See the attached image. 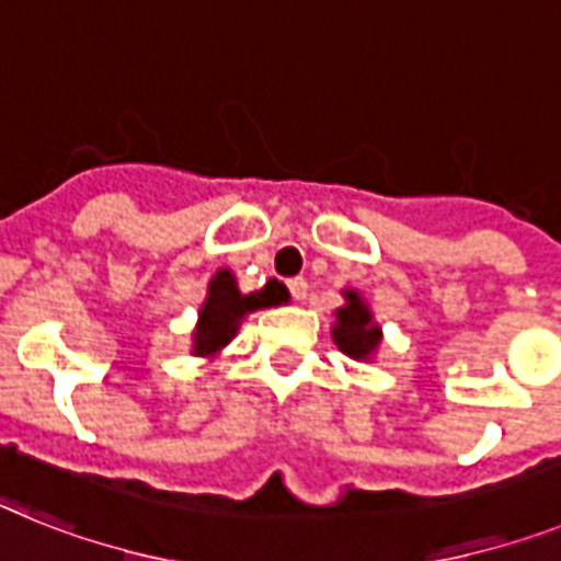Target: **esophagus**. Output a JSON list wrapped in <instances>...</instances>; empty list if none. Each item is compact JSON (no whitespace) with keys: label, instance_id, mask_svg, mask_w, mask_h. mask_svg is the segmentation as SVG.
<instances>
[{"label":"esophagus","instance_id":"34e87169","mask_svg":"<svg viewBox=\"0 0 561 561\" xmlns=\"http://www.w3.org/2000/svg\"><path fill=\"white\" fill-rule=\"evenodd\" d=\"M288 288L290 294H294V299H305V296H308V282H305L302 276H299V279H290Z\"/></svg>","mask_w":561,"mask_h":561}]
</instances>
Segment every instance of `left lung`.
I'll use <instances>...</instances> for the list:
<instances>
[{"label": "left lung", "mask_w": 561, "mask_h": 561, "mask_svg": "<svg viewBox=\"0 0 561 561\" xmlns=\"http://www.w3.org/2000/svg\"><path fill=\"white\" fill-rule=\"evenodd\" d=\"M342 299L345 305L333 310V317H336L331 328L333 342L353 362H374L385 339L382 324L376 322L368 299L356 288H342Z\"/></svg>", "instance_id": "1"}]
</instances>
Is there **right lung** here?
I'll use <instances>...</instances> for the list:
<instances>
[{
	"mask_svg": "<svg viewBox=\"0 0 561 561\" xmlns=\"http://www.w3.org/2000/svg\"><path fill=\"white\" fill-rule=\"evenodd\" d=\"M288 302V290L279 282H267L262 290L242 294L230 267H219L208 282V296L199 305V319L191 333V353L202 359H214L233 342L244 317L253 310Z\"/></svg>",
	"mask_w": 561,
	"mask_h": 561,
	"instance_id": "1",
	"label": "right lung"
}]
</instances>
